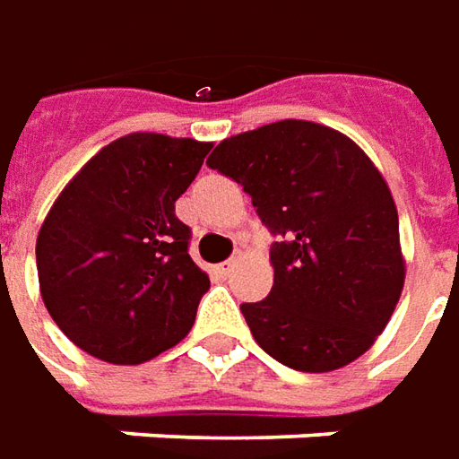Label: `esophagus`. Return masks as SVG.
Here are the masks:
<instances>
[{"instance_id": "34e87169", "label": "esophagus", "mask_w": 459, "mask_h": 459, "mask_svg": "<svg viewBox=\"0 0 459 459\" xmlns=\"http://www.w3.org/2000/svg\"><path fill=\"white\" fill-rule=\"evenodd\" d=\"M233 266H236V259L223 261V264H218V266H215V274H221V277H229L230 272H233Z\"/></svg>"}]
</instances>
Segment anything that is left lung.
Here are the masks:
<instances>
[{
    "label": "left lung",
    "instance_id": "obj_1",
    "mask_svg": "<svg viewBox=\"0 0 459 459\" xmlns=\"http://www.w3.org/2000/svg\"><path fill=\"white\" fill-rule=\"evenodd\" d=\"M208 167L251 195L274 284L241 305L251 335L294 371L325 373L363 356L403 290L399 213L386 180L353 139L284 119L223 139Z\"/></svg>",
    "mask_w": 459,
    "mask_h": 459
}]
</instances>
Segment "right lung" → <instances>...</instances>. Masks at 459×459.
Returning <instances> with one entry per match:
<instances>
[{"label": "right lung", "mask_w": 459, "mask_h": 459, "mask_svg": "<svg viewBox=\"0 0 459 459\" xmlns=\"http://www.w3.org/2000/svg\"><path fill=\"white\" fill-rule=\"evenodd\" d=\"M211 142L136 132L106 144L57 195L38 233L45 307L81 351L136 366L178 345L211 279L190 259L175 200Z\"/></svg>", "instance_id": "1"}]
</instances>
